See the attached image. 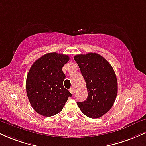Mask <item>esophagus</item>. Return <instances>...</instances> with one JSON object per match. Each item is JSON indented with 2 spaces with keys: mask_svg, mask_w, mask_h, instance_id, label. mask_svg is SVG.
Instances as JSON below:
<instances>
[{
  "mask_svg": "<svg viewBox=\"0 0 146 146\" xmlns=\"http://www.w3.org/2000/svg\"><path fill=\"white\" fill-rule=\"evenodd\" d=\"M69 91H70V92L71 93V94H73V93H74V92H75V90H74V88H71L69 89Z\"/></svg>",
  "mask_w": 146,
  "mask_h": 146,
  "instance_id": "34e87169",
  "label": "esophagus"
}]
</instances>
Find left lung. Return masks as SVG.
Returning a JSON list of instances; mask_svg holds the SVG:
<instances>
[{
    "label": "left lung",
    "mask_w": 146,
    "mask_h": 146,
    "mask_svg": "<svg viewBox=\"0 0 146 146\" xmlns=\"http://www.w3.org/2000/svg\"><path fill=\"white\" fill-rule=\"evenodd\" d=\"M74 59L86 81L88 97L78 102L84 115L90 118L103 116L113 106L117 93V82L113 67L96 53L79 54Z\"/></svg>",
    "instance_id": "left-lung-1"
}]
</instances>
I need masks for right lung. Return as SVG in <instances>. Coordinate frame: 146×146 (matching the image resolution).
<instances>
[{"label": "right lung", "mask_w": 146, "mask_h": 146, "mask_svg": "<svg viewBox=\"0 0 146 146\" xmlns=\"http://www.w3.org/2000/svg\"><path fill=\"white\" fill-rule=\"evenodd\" d=\"M69 60L67 55L56 52L45 54L30 68L26 78L28 98L35 111L45 117L62 111L72 94L63 86L62 67Z\"/></svg>", "instance_id": "right-lung-1"}]
</instances>
